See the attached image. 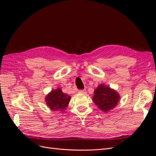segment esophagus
I'll list each match as a JSON object with an SVG mask.
<instances>
[{
    "label": "esophagus",
    "instance_id": "obj_1",
    "mask_svg": "<svg viewBox=\"0 0 156 156\" xmlns=\"http://www.w3.org/2000/svg\"><path fill=\"white\" fill-rule=\"evenodd\" d=\"M86 92H87V90L85 89L79 90V93H80V94H86Z\"/></svg>",
    "mask_w": 156,
    "mask_h": 156
}]
</instances>
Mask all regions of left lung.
I'll return each mask as SVG.
<instances>
[{"instance_id": "left-lung-1", "label": "left lung", "mask_w": 156, "mask_h": 156, "mask_svg": "<svg viewBox=\"0 0 156 156\" xmlns=\"http://www.w3.org/2000/svg\"><path fill=\"white\" fill-rule=\"evenodd\" d=\"M92 100L100 110L107 112L115 108L120 100V95L115 90L100 84L94 90Z\"/></svg>"}]
</instances>
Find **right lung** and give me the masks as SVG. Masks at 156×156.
I'll use <instances>...</instances> for the list:
<instances>
[{"label": "right lung", "instance_id": "add662e5", "mask_svg": "<svg viewBox=\"0 0 156 156\" xmlns=\"http://www.w3.org/2000/svg\"><path fill=\"white\" fill-rule=\"evenodd\" d=\"M71 97L62 92V90L58 88L51 90L45 97L47 105L52 111H64L68 105Z\"/></svg>", "mask_w": 156, "mask_h": 156}]
</instances>
